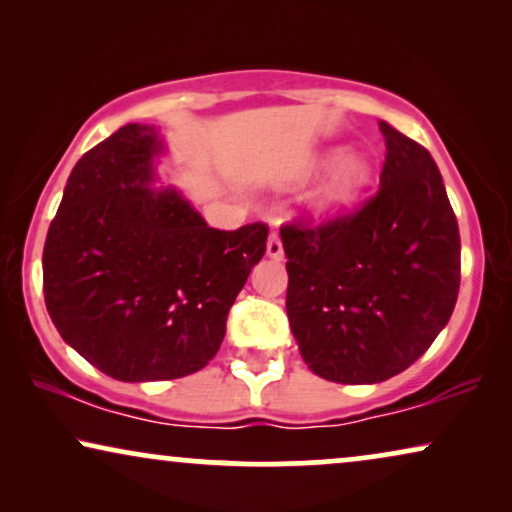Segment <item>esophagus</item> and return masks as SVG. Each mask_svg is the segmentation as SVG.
Returning <instances> with one entry per match:
<instances>
[{
	"label": "esophagus",
	"mask_w": 512,
	"mask_h": 512,
	"mask_svg": "<svg viewBox=\"0 0 512 512\" xmlns=\"http://www.w3.org/2000/svg\"><path fill=\"white\" fill-rule=\"evenodd\" d=\"M265 251H268V256L272 258V261H282L284 247H282V240H279L277 233H270L268 244H265Z\"/></svg>",
	"instance_id": "esophagus-1"
}]
</instances>
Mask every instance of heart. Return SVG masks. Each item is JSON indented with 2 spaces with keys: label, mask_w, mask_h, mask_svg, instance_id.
<instances>
[{
  "label": "heart",
  "mask_w": 512,
  "mask_h": 512,
  "mask_svg": "<svg viewBox=\"0 0 512 512\" xmlns=\"http://www.w3.org/2000/svg\"><path fill=\"white\" fill-rule=\"evenodd\" d=\"M314 165L326 167V174L303 198V212L312 219H324L354 205L373 179V163L366 153L345 151L340 146L319 153Z\"/></svg>",
  "instance_id": "b5f03b06"
}]
</instances>
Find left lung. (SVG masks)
I'll use <instances>...</instances> for the list:
<instances>
[{
	"label": "left lung",
	"mask_w": 512,
	"mask_h": 512,
	"mask_svg": "<svg viewBox=\"0 0 512 512\" xmlns=\"http://www.w3.org/2000/svg\"><path fill=\"white\" fill-rule=\"evenodd\" d=\"M380 191L319 228L284 226L286 314L314 375L375 384L410 368L452 317L457 216L431 153L380 121Z\"/></svg>",
	"instance_id": "8db88e82"
}]
</instances>
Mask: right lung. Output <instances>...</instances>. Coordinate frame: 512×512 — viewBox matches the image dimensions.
<instances>
[{
  "mask_svg": "<svg viewBox=\"0 0 512 512\" xmlns=\"http://www.w3.org/2000/svg\"><path fill=\"white\" fill-rule=\"evenodd\" d=\"M167 142L128 123L69 174L44 244V298L62 340L121 382L177 380L219 352L268 228H209L177 186H158Z\"/></svg>",
  "mask_w": 512,
  "mask_h": 512,
  "instance_id": "right-lung-1",
  "label": "right lung"
}]
</instances>
